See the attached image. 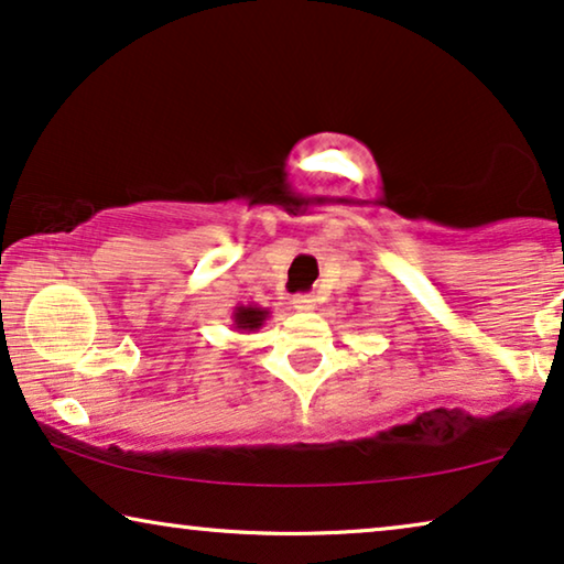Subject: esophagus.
Masks as SVG:
<instances>
[{
    "label": "esophagus",
    "instance_id": "esophagus-1",
    "mask_svg": "<svg viewBox=\"0 0 564 564\" xmlns=\"http://www.w3.org/2000/svg\"><path fill=\"white\" fill-rule=\"evenodd\" d=\"M314 304L316 299L312 293H296V296H293V308H296V312H312Z\"/></svg>",
    "mask_w": 564,
    "mask_h": 564
}]
</instances>
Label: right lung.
Instances as JSON below:
<instances>
[{
	"instance_id": "right-lung-1",
	"label": "right lung",
	"mask_w": 564,
	"mask_h": 564,
	"mask_svg": "<svg viewBox=\"0 0 564 564\" xmlns=\"http://www.w3.org/2000/svg\"><path fill=\"white\" fill-rule=\"evenodd\" d=\"M268 308L263 306H235L232 312V327L235 329H242V332H258L260 327H263L265 319H268Z\"/></svg>"
}]
</instances>
